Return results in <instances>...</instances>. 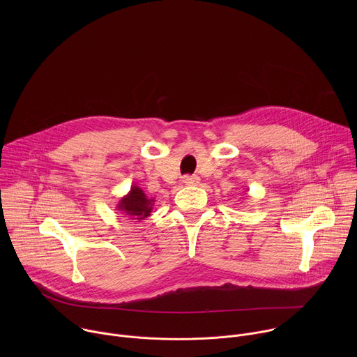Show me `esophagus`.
Instances as JSON below:
<instances>
[{"label":"esophagus","mask_w":357,"mask_h":357,"mask_svg":"<svg viewBox=\"0 0 357 357\" xmlns=\"http://www.w3.org/2000/svg\"><path fill=\"white\" fill-rule=\"evenodd\" d=\"M199 181H200L199 176H189V175H186V176L182 178V182L185 185H188V186H196L199 183Z\"/></svg>","instance_id":"34e87169"}]
</instances>
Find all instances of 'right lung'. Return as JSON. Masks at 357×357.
Wrapping results in <instances>:
<instances>
[{
  "label": "right lung",
  "mask_w": 357,
  "mask_h": 357,
  "mask_svg": "<svg viewBox=\"0 0 357 357\" xmlns=\"http://www.w3.org/2000/svg\"><path fill=\"white\" fill-rule=\"evenodd\" d=\"M154 202H155L154 197H148L144 193V190L134 183L130 192L119 200L116 211L131 218V220L141 222L151 215Z\"/></svg>",
  "instance_id": "right-lung-1"
}]
</instances>
